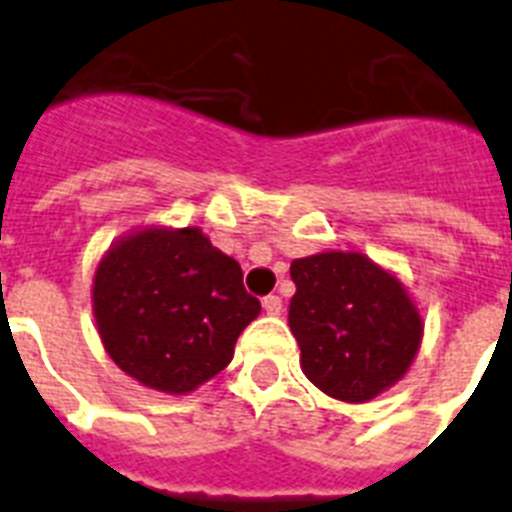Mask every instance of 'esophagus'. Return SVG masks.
Instances as JSON below:
<instances>
[{"label": "esophagus", "mask_w": 512, "mask_h": 512, "mask_svg": "<svg viewBox=\"0 0 512 512\" xmlns=\"http://www.w3.org/2000/svg\"><path fill=\"white\" fill-rule=\"evenodd\" d=\"M262 309L268 311V314H273V317H278L283 311V301L278 299V296H265V299H262Z\"/></svg>", "instance_id": "obj_1"}]
</instances>
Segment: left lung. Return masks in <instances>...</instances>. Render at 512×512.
<instances>
[{
    "label": "left lung",
    "mask_w": 512,
    "mask_h": 512,
    "mask_svg": "<svg viewBox=\"0 0 512 512\" xmlns=\"http://www.w3.org/2000/svg\"><path fill=\"white\" fill-rule=\"evenodd\" d=\"M288 327L301 371L340 402H368L410 371L422 317L397 275L361 252H319L291 262Z\"/></svg>",
    "instance_id": "obj_1"
}]
</instances>
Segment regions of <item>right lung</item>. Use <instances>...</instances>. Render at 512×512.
I'll return each mask as SVG.
<instances>
[{
	"mask_svg": "<svg viewBox=\"0 0 512 512\" xmlns=\"http://www.w3.org/2000/svg\"><path fill=\"white\" fill-rule=\"evenodd\" d=\"M92 311L113 363L164 394H188L224 371L260 314L242 268L198 226H141L102 255Z\"/></svg>",
	"mask_w": 512,
	"mask_h": 512,
	"instance_id": "right-lung-1",
	"label": "right lung"
}]
</instances>
